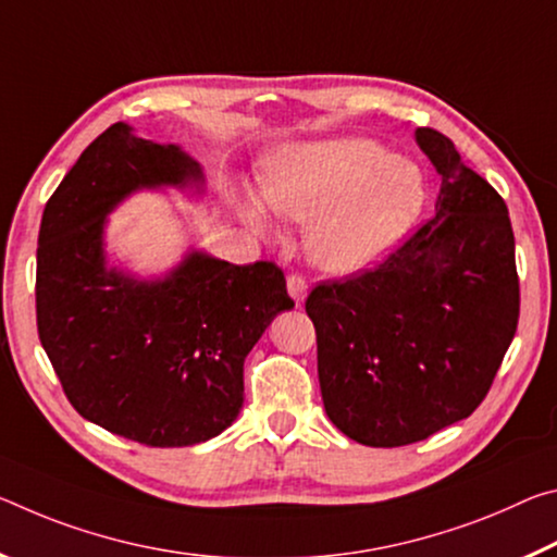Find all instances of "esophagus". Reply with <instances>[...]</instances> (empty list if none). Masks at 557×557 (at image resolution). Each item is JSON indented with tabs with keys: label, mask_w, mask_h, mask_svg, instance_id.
Listing matches in <instances>:
<instances>
[{
	"label": "esophagus",
	"mask_w": 557,
	"mask_h": 557,
	"mask_svg": "<svg viewBox=\"0 0 557 557\" xmlns=\"http://www.w3.org/2000/svg\"><path fill=\"white\" fill-rule=\"evenodd\" d=\"M286 286H288V296L296 300V304H304L306 300V296H308V284H306V278L304 276H288V281H286Z\"/></svg>",
	"instance_id": "34e87169"
}]
</instances>
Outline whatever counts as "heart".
<instances>
[{
	"label": "heart",
	"mask_w": 557,
	"mask_h": 557,
	"mask_svg": "<svg viewBox=\"0 0 557 557\" xmlns=\"http://www.w3.org/2000/svg\"><path fill=\"white\" fill-rule=\"evenodd\" d=\"M417 165L362 138H327L281 150L261 175V195L246 189L242 216L273 234L271 212L308 226L306 249L318 269L352 276L375 267L403 242L424 207Z\"/></svg>",
	"instance_id": "obj_1"
}]
</instances>
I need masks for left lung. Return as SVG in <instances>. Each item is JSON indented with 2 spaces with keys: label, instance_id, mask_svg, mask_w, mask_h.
Wrapping results in <instances>:
<instances>
[{
  "label": "left lung",
  "instance_id": "obj_1",
  "mask_svg": "<svg viewBox=\"0 0 557 557\" xmlns=\"http://www.w3.org/2000/svg\"><path fill=\"white\" fill-rule=\"evenodd\" d=\"M414 140L442 175L436 216L375 271L306 300L325 414L364 446L422 442L467 419L521 308L506 202L446 135L417 127Z\"/></svg>",
  "mask_w": 557,
  "mask_h": 557
}]
</instances>
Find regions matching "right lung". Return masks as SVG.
I'll list each match as a JSON object with an SVG mask.
<instances>
[{"label":"right lung","mask_w":557,"mask_h":557,"mask_svg":"<svg viewBox=\"0 0 557 557\" xmlns=\"http://www.w3.org/2000/svg\"><path fill=\"white\" fill-rule=\"evenodd\" d=\"M143 189L197 197L202 165L175 143L115 123L44 209L36 325L81 417L148 446H193L239 417L244 358L294 300L269 261L234 267L189 246L150 278L108 261V214Z\"/></svg>","instance_id":"obj_1"}]
</instances>
